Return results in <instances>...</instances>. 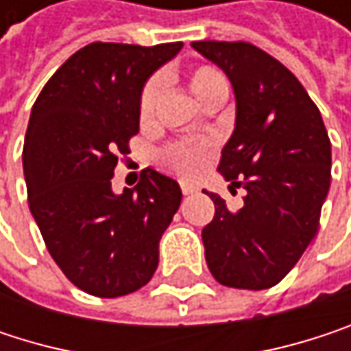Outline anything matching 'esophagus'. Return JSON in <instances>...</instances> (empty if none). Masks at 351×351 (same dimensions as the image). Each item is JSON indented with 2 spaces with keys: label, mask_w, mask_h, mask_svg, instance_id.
I'll return each instance as SVG.
<instances>
[{
  "label": "esophagus",
  "mask_w": 351,
  "mask_h": 351,
  "mask_svg": "<svg viewBox=\"0 0 351 351\" xmlns=\"http://www.w3.org/2000/svg\"><path fill=\"white\" fill-rule=\"evenodd\" d=\"M180 191H182V195H193L197 191V186L191 182H180Z\"/></svg>",
  "instance_id": "obj_1"
}]
</instances>
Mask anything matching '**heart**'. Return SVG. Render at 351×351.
Masks as SVG:
<instances>
[{
    "label": "heart",
    "mask_w": 351,
    "mask_h": 351,
    "mask_svg": "<svg viewBox=\"0 0 351 351\" xmlns=\"http://www.w3.org/2000/svg\"><path fill=\"white\" fill-rule=\"evenodd\" d=\"M189 89L203 106H209L211 101L217 99H226L230 91L226 75L213 64L193 66L189 73ZM160 97H162V79L150 77L142 87L140 101H138V111L144 121L154 115L156 107L160 104ZM205 150H207L205 146H189V144L173 146L167 152V165L178 175L193 176L203 165Z\"/></svg>",
    "instance_id": "1"
}]
</instances>
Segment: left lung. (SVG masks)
Returning <instances> with one entry per match:
<instances>
[{
    "instance_id": "8db88e82",
    "label": "left lung",
    "mask_w": 351,
    "mask_h": 351,
    "mask_svg": "<svg viewBox=\"0 0 351 351\" xmlns=\"http://www.w3.org/2000/svg\"><path fill=\"white\" fill-rule=\"evenodd\" d=\"M193 48L232 81L236 130L217 171L244 186V207L215 205L203 228L213 278L232 289L278 285L317 236L331 182V142L321 113L299 79L250 42L199 40Z\"/></svg>"
}]
</instances>
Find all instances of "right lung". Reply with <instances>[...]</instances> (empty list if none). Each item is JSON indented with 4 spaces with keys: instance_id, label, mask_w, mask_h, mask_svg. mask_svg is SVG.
Listing matches in <instances>:
<instances>
[{
    "instance_id": "1",
    "label": "right lung",
    "mask_w": 351,
    "mask_h": 351,
    "mask_svg": "<svg viewBox=\"0 0 351 351\" xmlns=\"http://www.w3.org/2000/svg\"><path fill=\"white\" fill-rule=\"evenodd\" d=\"M180 48L91 42L32 107L22 154L28 205L62 274L93 297L130 295L152 278L180 205L178 182L152 169L134 189L111 191L115 165L140 130L142 87Z\"/></svg>"
}]
</instances>
